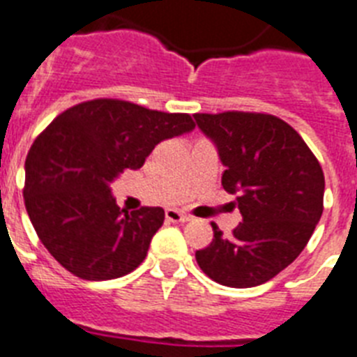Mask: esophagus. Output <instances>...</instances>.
Returning <instances> with one entry per match:
<instances>
[{
	"label": "esophagus",
	"mask_w": 357,
	"mask_h": 357,
	"mask_svg": "<svg viewBox=\"0 0 357 357\" xmlns=\"http://www.w3.org/2000/svg\"><path fill=\"white\" fill-rule=\"evenodd\" d=\"M165 216H167L169 222H174V224H183V222H188V220H190V216L179 213V211H176V208H169V211L165 213Z\"/></svg>",
	"instance_id": "34e87169"
}]
</instances>
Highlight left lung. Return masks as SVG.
I'll list each match as a JSON object with an SVG mask.
<instances>
[{
	"instance_id": "obj_1",
	"label": "left lung",
	"mask_w": 357,
	"mask_h": 357,
	"mask_svg": "<svg viewBox=\"0 0 357 357\" xmlns=\"http://www.w3.org/2000/svg\"><path fill=\"white\" fill-rule=\"evenodd\" d=\"M225 170L222 185L236 194L242 222L231 236L196 251L208 279L229 288L268 282L301 255L323 214L324 174L314 152L282 119L268 113H196Z\"/></svg>"
}]
</instances>
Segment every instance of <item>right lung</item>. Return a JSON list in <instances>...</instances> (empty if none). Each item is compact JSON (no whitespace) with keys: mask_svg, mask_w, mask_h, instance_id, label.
<instances>
[{"mask_svg":"<svg viewBox=\"0 0 357 357\" xmlns=\"http://www.w3.org/2000/svg\"><path fill=\"white\" fill-rule=\"evenodd\" d=\"M188 113H165L119 98H95L60 113L25 159V208L38 238L69 273L112 280L137 268L163 225L161 207L128 213L109 183L141 169L165 139L190 132Z\"/></svg>","mask_w":357,"mask_h":357,"instance_id":"add662e5","label":"right lung"}]
</instances>
